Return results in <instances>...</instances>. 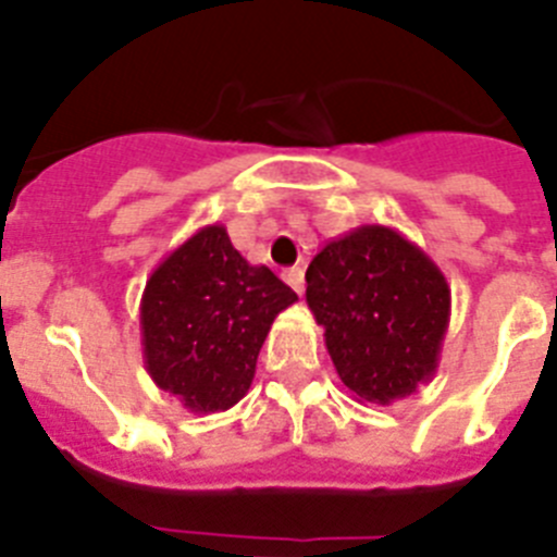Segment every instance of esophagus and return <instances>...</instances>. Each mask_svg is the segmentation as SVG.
Instances as JSON below:
<instances>
[{"label":"esophagus","instance_id":"obj_1","mask_svg":"<svg viewBox=\"0 0 557 557\" xmlns=\"http://www.w3.org/2000/svg\"><path fill=\"white\" fill-rule=\"evenodd\" d=\"M283 280L290 285V288L297 290V294H302V290H305V272H302V269H299V267L285 269Z\"/></svg>","mask_w":557,"mask_h":557}]
</instances>
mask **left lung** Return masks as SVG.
Instances as JSON below:
<instances>
[{
    "label": "left lung",
    "instance_id": "1",
    "mask_svg": "<svg viewBox=\"0 0 557 557\" xmlns=\"http://www.w3.org/2000/svg\"><path fill=\"white\" fill-rule=\"evenodd\" d=\"M305 280L310 313L355 397L391 405L433 380L453 294L441 269L399 230H349L313 255Z\"/></svg>",
    "mask_w": 557,
    "mask_h": 557
}]
</instances>
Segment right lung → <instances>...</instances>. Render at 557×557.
Returning <instances> with one entry per match:
<instances>
[{"mask_svg":"<svg viewBox=\"0 0 557 557\" xmlns=\"http://www.w3.org/2000/svg\"><path fill=\"white\" fill-rule=\"evenodd\" d=\"M297 294L252 267L224 224L185 238L149 274L141 297L144 366L191 413L230 410L249 391L263 341Z\"/></svg>","mask_w":557,"mask_h":557,"instance_id":"obj_1","label":"right lung"}]
</instances>
